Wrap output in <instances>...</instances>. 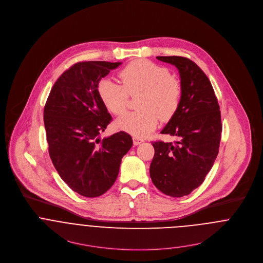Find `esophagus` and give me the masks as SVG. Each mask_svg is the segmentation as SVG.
Returning a JSON list of instances; mask_svg holds the SVG:
<instances>
[{
  "mask_svg": "<svg viewBox=\"0 0 263 263\" xmlns=\"http://www.w3.org/2000/svg\"><path fill=\"white\" fill-rule=\"evenodd\" d=\"M133 141H134V144H135V145H138V144H140V143H142L143 142V139L137 138V137H134V138H133Z\"/></svg>",
  "mask_w": 263,
  "mask_h": 263,
  "instance_id": "34e87169",
  "label": "esophagus"
}]
</instances>
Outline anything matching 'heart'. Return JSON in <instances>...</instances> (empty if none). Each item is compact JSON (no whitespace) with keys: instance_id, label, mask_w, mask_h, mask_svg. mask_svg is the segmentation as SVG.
<instances>
[{"instance_id":"obj_1","label":"heart","mask_w":263,"mask_h":263,"mask_svg":"<svg viewBox=\"0 0 263 263\" xmlns=\"http://www.w3.org/2000/svg\"><path fill=\"white\" fill-rule=\"evenodd\" d=\"M119 77L122 86L109 80L98 82L97 91L105 107L119 116L125 111L128 96L140 95L137 111L127 112L116 121L117 127L142 138L156 128L159 118L168 120L176 114L182 97L180 80L166 67L148 60H136L124 66Z\"/></svg>"}]
</instances>
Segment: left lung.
Returning a JSON list of instances; mask_svg holds the SVG:
<instances>
[{
  "mask_svg": "<svg viewBox=\"0 0 263 263\" xmlns=\"http://www.w3.org/2000/svg\"><path fill=\"white\" fill-rule=\"evenodd\" d=\"M180 73L182 97L176 114L161 132L178 138L175 143H153L149 167L154 185L171 197H183L198 188L215 162L221 140L220 106L203 70L181 56H158Z\"/></svg>",
  "mask_w": 263,
  "mask_h": 263,
  "instance_id": "obj_1",
  "label": "left lung"
}]
</instances>
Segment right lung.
<instances>
[{"instance_id":"right-lung-1","label":"right lung","mask_w":263,"mask_h":263,"mask_svg":"<svg viewBox=\"0 0 263 263\" xmlns=\"http://www.w3.org/2000/svg\"><path fill=\"white\" fill-rule=\"evenodd\" d=\"M121 62H78L54 83L44 107L49 155L61 179L87 198L101 196L115 184L122 157L133 145L120 132L101 140L111 117L97 85Z\"/></svg>"}]
</instances>
